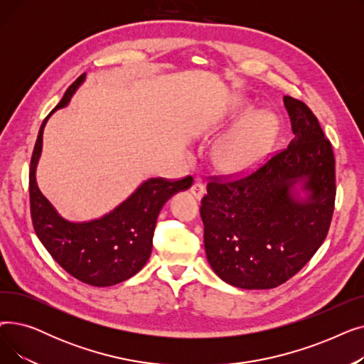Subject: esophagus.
Wrapping results in <instances>:
<instances>
[{
	"instance_id": "esophagus-1",
	"label": "esophagus",
	"mask_w": 364,
	"mask_h": 364,
	"mask_svg": "<svg viewBox=\"0 0 364 364\" xmlns=\"http://www.w3.org/2000/svg\"><path fill=\"white\" fill-rule=\"evenodd\" d=\"M190 192L196 198V199H202L205 195V186L200 181H195L192 188H190Z\"/></svg>"
}]
</instances>
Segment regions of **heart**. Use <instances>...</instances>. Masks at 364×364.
<instances>
[{
  "instance_id": "heart-1",
  "label": "heart",
  "mask_w": 364,
  "mask_h": 364,
  "mask_svg": "<svg viewBox=\"0 0 364 364\" xmlns=\"http://www.w3.org/2000/svg\"><path fill=\"white\" fill-rule=\"evenodd\" d=\"M250 114L247 107H239L236 119ZM279 136V121L272 113H257L243 121L224 137L214 150V164L223 174H243L258 166L272 151Z\"/></svg>"
}]
</instances>
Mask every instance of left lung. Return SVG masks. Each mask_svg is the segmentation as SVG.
Instances as JSON below:
<instances>
[{"label":"left lung","instance_id":"obj_1","mask_svg":"<svg viewBox=\"0 0 364 364\" xmlns=\"http://www.w3.org/2000/svg\"><path fill=\"white\" fill-rule=\"evenodd\" d=\"M294 140L252 174L209 181L200 217L209 265L242 289L289 280L328 236L335 206L332 144L309 106L284 95Z\"/></svg>","mask_w":364,"mask_h":364}]
</instances>
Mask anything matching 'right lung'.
I'll use <instances>...</instances> for the list:
<instances>
[{
  "instance_id": "1",
  "label": "right lung",
  "mask_w": 364,
  "mask_h": 364,
  "mask_svg": "<svg viewBox=\"0 0 364 364\" xmlns=\"http://www.w3.org/2000/svg\"><path fill=\"white\" fill-rule=\"evenodd\" d=\"M85 76L82 73L68 88L38 132L29 169L31 217L38 239L62 269L82 283L105 288L121 283L143 269L151 254L153 232L162 206L171 196L192 186L193 178H149L113 211L95 220L75 223L57 213L36 184L35 172L43 150V132L48 118L57 109L68 106Z\"/></svg>"
}]
</instances>
